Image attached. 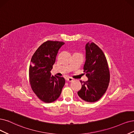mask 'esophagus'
Returning a JSON list of instances; mask_svg holds the SVG:
<instances>
[{
	"mask_svg": "<svg viewBox=\"0 0 134 134\" xmlns=\"http://www.w3.org/2000/svg\"><path fill=\"white\" fill-rule=\"evenodd\" d=\"M66 80L68 82H72V81H73V78L71 77H68V78H67Z\"/></svg>",
	"mask_w": 134,
	"mask_h": 134,
	"instance_id": "34e87169",
	"label": "esophagus"
}]
</instances>
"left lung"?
Segmentation results:
<instances>
[{"mask_svg": "<svg viewBox=\"0 0 134 134\" xmlns=\"http://www.w3.org/2000/svg\"><path fill=\"white\" fill-rule=\"evenodd\" d=\"M86 58L83 72L88 80L80 81L82 88L77 94L83 100L93 103L105 93L110 82V71L104 53L94 43L86 44Z\"/></svg>", "mask_w": 134, "mask_h": 134, "instance_id": "obj_1", "label": "left lung"}]
</instances>
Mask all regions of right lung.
<instances>
[{
    "instance_id": "right-lung-1",
    "label": "right lung",
    "mask_w": 134,
    "mask_h": 134,
    "mask_svg": "<svg viewBox=\"0 0 134 134\" xmlns=\"http://www.w3.org/2000/svg\"><path fill=\"white\" fill-rule=\"evenodd\" d=\"M62 41H47L34 53L29 67V81L36 96L44 103H52L60 96L65 84L63 77L51 76V71Z\"/></svg>"
}]
</instances>
